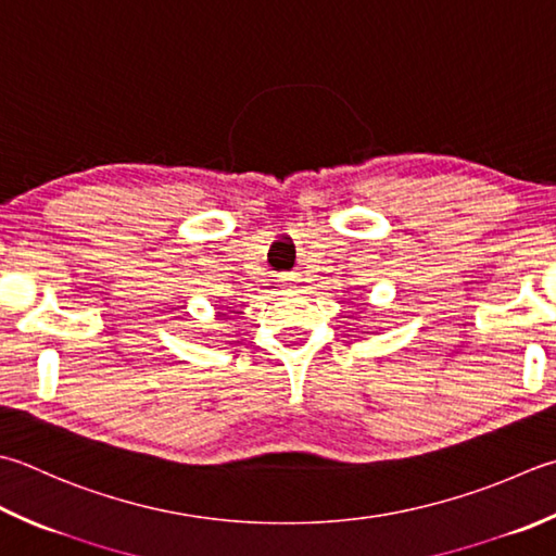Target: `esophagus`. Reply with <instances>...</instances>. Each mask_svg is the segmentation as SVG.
<instances>
[{
	"mask_svg": "<svg viewBox=\"0 0 556 556\" xmlns=\"http://www.w3.org/2000/svg\"><path fill=\"white\" fill-rule=\"evenodd\" d=\"M299 281H301L299 277H291L289 279V289H299Z\"/></svg>",
	"mask_w": 556,
	"mask_h": 556,
	"instance_id": "obj_1",
	"label": "esophagus"
}]
</instances>
